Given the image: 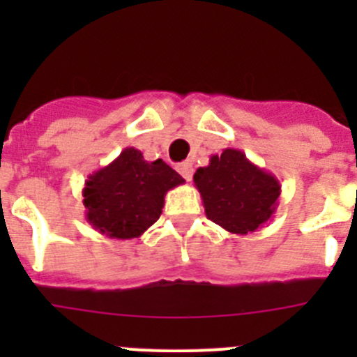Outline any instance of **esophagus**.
<instances>
[{
	"label": "esophagus",
	"instance_id": "obj_1",
	"mask_svg": "<svg viewBox=\"0 0 357 357\" xmlns=\"http://www.w3.org/2000/svg\"><path fill=\"white\" fill-rule=\"evenodd\" d=\"M176 169H178V173H181V175L184 176L185 181L191 182V178H193V172H195L193 164H191V162H182V164H178V168H176Z\"/></svg>",
	"mask_w": 357,
	"mask_h": 357
}]
</instances>
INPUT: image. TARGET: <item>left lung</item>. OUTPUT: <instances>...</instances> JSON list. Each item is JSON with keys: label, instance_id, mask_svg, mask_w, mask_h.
Returning a JSON list of instances; mask_svg holds the SVG:
<instances>
[{"label": "left lung", "instance_id": "1", "mask_svg": "<svg viewBox=\"0 0 357 357\" xmlns=\"http://www.w3.org/2000/svg\"><path fill=\"white\" fill-rule=\"evenodd\" d=\"M193 182L211 222L230 234L255 232L275 214L280 182L273 173L255 166L241 150L225 148L198 168Z\"/></svg>", "mask_w": 357, "mask_h": 357}]
</instances>
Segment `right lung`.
I'll list each match as a JSON object with an SVG mask.
<instances>
[{
  "label": "right lung",
  "instance_id": "add662e5",
  "mask_svg": "<svg viewBox=\"0 0 357 357\" xmlns=\"http://www.w3.org/2000/svg\"><path fill=\"white\" fill-rule=\"evenodd\" d=\"M184 182L162 159L150 162L128 146L87 176L82 191L85 220L112 239L139 238L159 220L166 193Z\"/></svg>",
  "mask_w": 357,
  "mask_h": 357
}]
</instances>
